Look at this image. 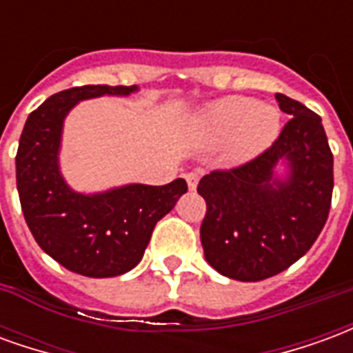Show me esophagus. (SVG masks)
Returning a JSON list of instances; mask_svg holds the SVG:
<instances>
[{
  "instance_id": "esophagus-1",
  "label": "esophagus",
  "mask_w": 353,
  "mask_h": 353,
  "mask_svg": "<svg viewBox=\"0 0 353 353\" xmlns=\"http://www.w3.org/2000/svg\"><path fill=\"white\" fill-rule=\"evenodd\" d=\"M199 174L196 172H189V174H185V179H187V185H189V189L194 191L196 189V185H199Z\"/></svg>"
}]
</instances>
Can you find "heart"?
Masks as SVG:
<instances>
[{
	"label": "heart",
	"mask_w": 353,
	"mask_h": 353,
	"mask_svg": "<svg viewBox=\"0 0 353 353\" xmlns=\"http://www.w3.org/2000/svg\"><path fill=\"white\" fill-rule=\"evenodd\" d=\"M204 132L215 143L230 141V153L250 159L272 145L280 134V111L252 98L230 96L204 113Z\"/></svg>",
	"instance_id": "obj_1"
}]
</instances>
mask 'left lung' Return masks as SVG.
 I'll return each instance as SVG.
<instances>
[{
    "mask_svg": "<svg viewBox=\"0 0 353 353\" xmlns=\"http://www.w3.org/2000/svg\"><path fill=\"white\" fill-rule=\"evenodd\" d=\"M276 100L293 119L272 147L238 168L208 174L196 189L206 200L204 257L232 280L259 281L289 268L316 242L331 208L333 153L321 117L283 94Z\"/></svg>",
    "mask_w": 353,
    "mask_h": 353,
    "instance_id": "obj_1",
    "label": "left lung"
}]
</instances>
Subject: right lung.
<instances>
[{
  "label": "right lung",
  "mask_w": 353,
  "mask_h": 353,
  "mask_svg": "<svg viewBox=\"0 0 353 353\" xmlns=\"http://www.w3.org/2000/svg\"><path fill=\"white\" fill-rule=\"evenodd\" d=\"M138 87L85 85L52 94L30 113L17 151L20 206L35 242L68 270L113 278L138 265L153 229L181 194L185 179L130 183L109 191H73L60 172L64 119L75 103L100 96H130Z\"/></svg>",
  "instance_id": "1"
}]
</instances>
